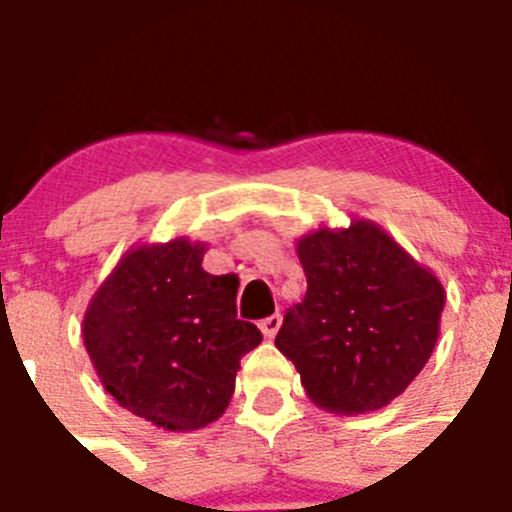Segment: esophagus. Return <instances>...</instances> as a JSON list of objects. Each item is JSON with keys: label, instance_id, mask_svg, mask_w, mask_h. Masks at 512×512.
I'll use <instances>...</instances> for the list:
<instances>
[{"label": "esophagus", "instance_id": "esophagus-1", "mask_svg": "<svg viewBox=\"0 0 512 512\" xmlns=\"http://www.w3.org/2000/svg\"><path fill=\"white\" fill-rule=\"evenodd\" d=\"M279 326H282V316H279V314H272V316H267L265 321H262V324H260V331L265 333V338H274V336H277Z\"/></svg>", "mask_w": 512, "mask_h": 512}]
</instances>
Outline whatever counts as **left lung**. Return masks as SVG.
Wrapping results in <instances>:
<instances>
[{
    "instance_id": "1",
    "label": "left lung",
    "mask_w": 512,
    "mask_h": 512,
    "mask_svg": "<svg viewBox=\"0 0 512 512\" xmlns=\"http://www.w3.org/2000/svg\"><path fill=\"white\" fill-rule=\"evenodd\" d=\"M306 297L284 314L274 346L306 397L355 417L383 410L422 373L439 338L444 284L373 220L297 240Z\"/></svg>"
}]
</instances>
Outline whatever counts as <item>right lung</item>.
Masks as SVG:
<instances>
[{"mask_svg": "<svg viewBox=\"0 0 512 512\" xmlns=\"http://www.w3.org/2000/svg\"><path fill=\"white\" fill-rule=\"evenodd\" d=\"M208 242L132 245L83 314L102 387L164 432H196L228 410L240 358L260 346L235 311L238 277L203 270Z\"/></svg>", "mask_w": 512, "mask_h": 512, "instance_id": "right-lung-1", "label": "right lung"}]
</instances>
